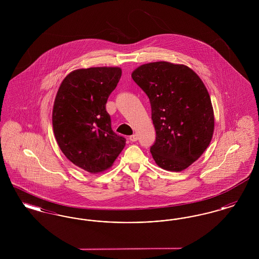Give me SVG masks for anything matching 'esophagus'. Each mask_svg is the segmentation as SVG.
<instances>
[{
	"label": "esophagus",
	"instance_id": "esophagus-1",
	"mask_svg": "<svg viewBox=\"0 0 259 259\" xmlns=\"http://www.w3.org/2000/svg\"><path fill=\"white\" fill-rule=\"evenodd\" d=\"M129 140H130L131 142H136V141L138 140V135L134 134V135L130 136V137H129Z\"/></svg>",
	"mask_w": 259,
	"mask_h": 259
}]
</instances>
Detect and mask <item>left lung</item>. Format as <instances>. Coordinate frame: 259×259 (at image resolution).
Returning <instances> with one entry per match:
<instances>
[{
	"label": "left lung",
	"mask_w": 259,
	"mask_h": 259,
	"mask_svg": "<svg viewBox=\"0 0 259 259\" xmlns=\"http://www.w3.org/2000/svg\"><path fill=\"white\" fill-rule=\"evenodd\" d=\"M132 78L148 95L156 140L150 148L164 170L181 172L209 147L214 130L209 92L193 70L183 64L141 65Z\"/></svg>",
	"instance_id": "8db88e82"
}]
</instances>
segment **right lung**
<instances>
[{"label":"right lung","instance_id":"1","mask_svg":"<svg viewBox=\"0 0 259 259\" xmlns=\"http://www.w3.org/2000/svg\"><path fill=\"white\" fill-rule=\"evenodd\" d=\"M122 71L118 67L77 69L58 88L52 110L53 132L64 155L91 174L105 172L125 147L111 129L106 104Z\"/></svg>","mask_w":259,"mask_h":259}]
</instances>
